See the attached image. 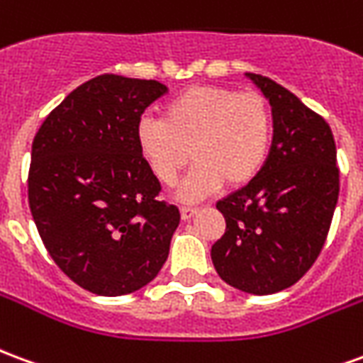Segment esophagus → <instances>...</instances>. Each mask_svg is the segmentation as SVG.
I'll list each match as a JSON object with an SVG mask.
<instances>
[{
    "label": "esophagus",
    "mask_w": 363,
    "mask_h": 363,
    "mask_svg": "<svg viewBox=\"0 0 363 363\" xmlns=\"http://www.w3.org/2000/svg\"><path fill=\"white\" fill-rule=\"evenodd\" d=\"M194 213H196V208H192V206H182L181 208V218L184 221H189L190 218H194Z\"/></svg>",
    "instance_id": "esophagus-1"
}]
</instances>
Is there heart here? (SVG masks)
<instances>
[{
	"label": "heart",
	"mask_w": 363,
	"mask_h": 363,
	"mask_svg": "<svg viewBox=\"0 0 363 363\" xmlns=\"http://www.w3.org/2000/svg\"><path fill=\"white\" fill-rule=\"evenodd\" d=\"M135 143L163 184H173L192 155L196 165L179 198L200 200L223 182L243 186L262 171L272 143V114L257 93L190 87L167 101L163 120L138 122Z\"/></svg>",
	"instance_id": "obj_1"
}]
</instances>
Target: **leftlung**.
<instances>
[{
    "label": "left lung",
    "mask_w": 363,
    "mask_h": 363,
    "mask_svg": "<svg viewBox=\"0 0 363 363\" xmlns=\"http://www.w3.org/2000/svg\"><path fill=\"white\" fill-rule=\"evenodd\" d=\"M245 75L272 106V147L262 171L216 204L225 233L212 262L229 286L268 296L294 286L325 245L338 200L336 145L327 122L294 93Z\"/></svg>",
    "instance_id": "8db88e82"
}]
</instances>
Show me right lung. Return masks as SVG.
Listing matches in <instances>:
<instances>
[{
  "label": "right lung",
  "mask_w": 363,
  "mask_h": 363,
  "mask_svg": "<svg viewBox=\"0 0 363 363\" xmlns=\"http://www.w3.org/2000/svg\"><path fill=\"white\" fill-rule=\"evenodd\" d=\"M167 93L155 79L99 75L72 91L38 128L28 206L62 272L96 296L147 286L169 257L181 212L138 151L143 111Z\"/></svg>",
  "instance_id": "add662e5"
}]
</instances>
